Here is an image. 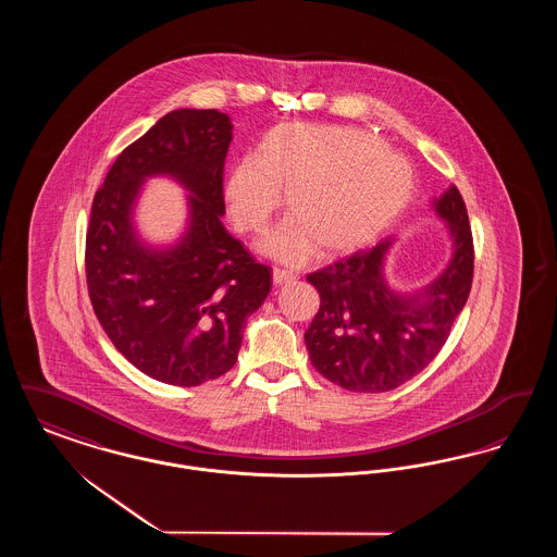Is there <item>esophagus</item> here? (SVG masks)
<instances>
[{"label": "esophagus", "mask_w": 557, "mask_h": 557, "mask_svg": "<svg viewBox=\"0 0 557 557\" xmlns=\"http://www.w3.org/2000/svg\"><path fill=\"white\" fill-rule=\"evenodd\" d=\"M294 280H296V273H292L288 269H282V267H275V269H273V284H275V286L290 284Z\"/></svg>", "instance_id": "esophagus-1"}]
</instances>
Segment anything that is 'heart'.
Wrapping results in <instances>:
<instances>
[{
  "instance_id": "heart-1",
  "label": "heart",
  "mask_w": 557,
  "mask_h": 557,
  "mask_svg": "<svg viewBox=\"0 0 557 557\" xmlns=\"http://www.w3.org/2000/svg\"><path fill=\"white\" fill-rule=\"evenodd\" d=\"M413 186L409 162L371 133L294 123L267 133L257 157L234 162L225 198L239 232L259 234L288 189L292 219L263 248L282 261H300L315 242L325 255L368 246L407 209Z\"/></svg>"
}]
</instances>
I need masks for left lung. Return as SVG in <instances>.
<instances>
[{
	"label": "left lung",
	"mask_w": 557,
	"mask_h": 557,
	"mask_svg": "<svg viewBox=\"0 0 557 557\" xmlns=\"http://www.w3.org/2000/svg\"><path fill=\"white\" fill-rule=\"evenodd\" d=\"M434 211L453 238L449 267L424 290L395 292L384 277L393 238L307 275L319 311L305 332L313 368L352 393H386L428 368L449 338L474 277V242L466 202L450 186Z\"/></svg>",
	"instance_id": "left-lung-1"
}]
</instances>
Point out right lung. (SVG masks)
I'll return each instance as SVG.
<instances>
[{"instance_id":"right-lung-1","label":"right lung","mask_w":557,"mask_h":557,"mask_svg":"<svg viewBox=\"0 0 557 557\" xmlns=\"http://www.w3.org/2000/svg\"><path fill=\"white\" fill-rule=\"evenodd\" d=\"M232 129L219 110L164 114L119 154L91 205L85 275L96 318L129 363L173 386L232 370L246 319L271 290V269L221 223ZM154 174L193 194L187 234L166 251L139 243L132 227L134 198Z\"/></svg>"}]
</instances>
